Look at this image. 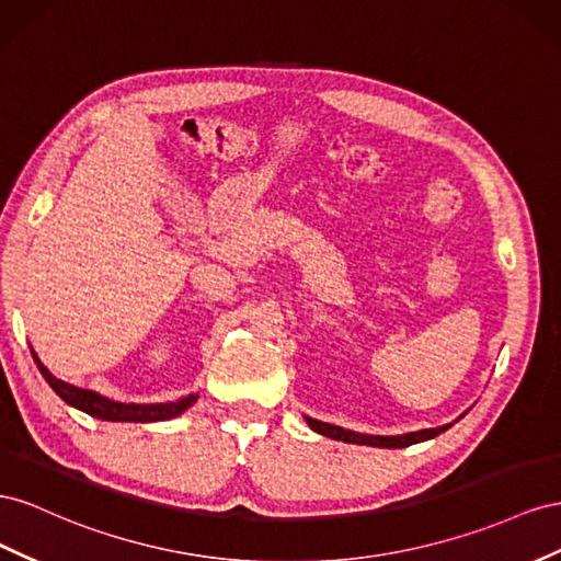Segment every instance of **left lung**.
<instances>
[{"mask_svg": "<svg viewBox=\"0 0 561 561\" xmlns=\"http://www.w3.org/2000/svg\"><path fill=\"white\" fill-rule=\"evenodd\" d=\"M308 425L319 432V435L331 437V439H339V442H347V444H366V446H380V449H404V446L411 444H419L425 439H432L442 435L444 430H449L451 425H442V427H430V430H419V432H409V435H397V437H380V435H362V432H352L339 425H331V423H322V421H314L308 419Z\"/></svg>", "mask_w": 561, "mask_h": 561, "instance_id": "obj_1", "label": "left lung"}]
</instances>
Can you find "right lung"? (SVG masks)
<instances>
[{"label":"right lung","instance_id":"add662e5","mask_svg":"<svg viewBox=\"0 0 561 561\" xmlns=\"http://www.w3.org/2000/svg\"><path fill=\"white\" fill-rule=\"evenodd\" d=\"M32 357H35L42 376L46 378V382L54 388V392L62 399V402L84 411L93 419L101 421H112V423H154V421H169L181 415L185 409H190L192 404L197 402V394H187L175 399V402H167V404H122V402H112V399L93 392V390H84L70 386V382L56 378L46 366L39 362V357L32 350Z\"/></svg>","mask_w":561,"mask_h":561}]
</instances>
